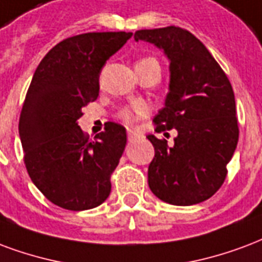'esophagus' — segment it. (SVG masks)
<instances>
[{
  "mask_svg": "<svg viewBox=\"0 0 262 262\" xmlns=\"http://www.w3.org/2000/svg\"><path fill=\"white\" fill-rule=\"evenodd\" d=\"M139 137H141L140 133H137V132L135 130H127V139L129 140H136V139H139Z\"/></svg>",
  "mask_w": 262,
  "mask_h": 262,
  "instance_id": "esophagus-1",
  "label": "esophagus"
}]
</instances>
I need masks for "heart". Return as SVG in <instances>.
I'll return each instance as SVG.
<instances>
[{
    "instance_id": "b5f03b06",
    "label": "heart",
    "mask_w": 262,
    "mask_h": 262,
    "mask_svg": "<svg viewBox=\"0 0 262 262\" xmlns=\"http://www.w3.org/2000/svg\"><path fill=\"white\" fill-rule=\"evenodd\" d=\"M144 59H154V58H144ZM147 111L148 110H147L146 105L137 104V105L132 106V108H123V110H121V111L118 112V118L123 123H126V125H133L140 116L146 115Z\"/></svg>"
}]
</instances>
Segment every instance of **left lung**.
Returning a JSON list of instances; mask_svg holds the SVG:
<instances>
[{
  "label": "left lung",
  "mask_w": 262,
  "mask_h": 262,
  "mask_svg": "<svg viewBox=\"0 0 262 262\" xmlns=\"http://www.w3.org/2000/svg\"><path fill=\"white\" fill-rule=\"evenodd\" d=\"M135 40L156 44L169 58V93L152 122L157 133L178 130L173 147L165 139L147 136L156 151L148 186L169 204H199L222 186L237 146L232 84L204 44L186 29L137 30Z\"/></svg>",
  "instance_id": "left-lung-1"
}]
</instances>
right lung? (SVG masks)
I'll list each match as a JSON object with an SVG mask.
<instances>
[{
    "instance_id": "add662e5",
    "label": "right lung",
    "mask_w": 262,
    "mask_h": 262,
    "mask_svg": "<svg viewBox=\"0 0 262 262\" xmlns=\"http://www.w3.org/2000/svg\"><path fill=\"white\" fill-rule=\"evenodd\" d=\"M130 37L126 32H93L65 38L34 72L19 118L23 161L38 190L61 208L90 210L111 193L125 127L106 122L92 140L77 119L98 97L102 67Z\"/></svg>"
}]
</instances>
